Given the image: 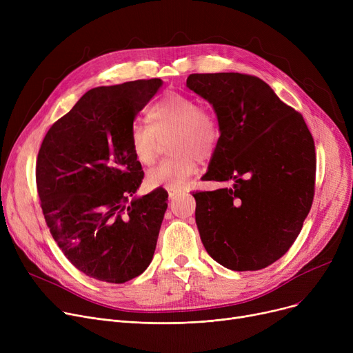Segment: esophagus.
Returning <instances> with one entry per match:
<instances>
[{
  "label": "esophagus",
  "mask_w": 353,
  "mask_h": 353,
  "mask_svg": "<svg viewBox=\"0 0 353 353\" xmlns=\"http://www.w3.org/2000/svg\"><path fill=\"white\" fill-rule=\"evenodd\" d=\"M167 193H169V197L170 199H174L177 196L181 194V190H177V189H167Z\"/></svg>",
  "instance_id": "1"
}]
</instances>
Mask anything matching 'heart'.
I'll list each match as a JSON object with an SVG mask.
<instances>
[{"label": "heart", "mask_w": 353, "mask_h": 353, "mask_svg": "<svg viewBox=\"0 0 353 353\" xmlns=\"http://www.w3.org/2000/svg\"><path fill=\"white\" fill-rule=\"evenodd\" d=\"M150 124L134 123L128 141L136 160L152 165L161 140L170 137L173 154L147 173L152 188L181 189L197 170V159H210L220 144L221 128L214 111L179 92H169L147 111Z\"/></svg>", "instance_id": "b5f03b06"}]
</instances>
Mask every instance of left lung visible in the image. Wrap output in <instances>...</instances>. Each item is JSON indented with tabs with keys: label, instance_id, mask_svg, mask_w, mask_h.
Here are the masks:
<instances>
[{
	"label": "left lung",
	"instance_id": "8db88e82",
	"mask_svg": "<svg viewBox=\"0 0 353 353\" xmlns=\"http://www.w3.org/2000/svg\"><path fill=\"white\" fill-rule=\"evenodd\" d=\"M186 85L213 105L221 128L203 179L232 183L193 194L203 246L230 270L265 269L290 249L312 208L313 137L302 114L259 77L190 74Z\"/></svg>",
	"mask_w": 353,
	"mask_h": 353
}]
</instances>
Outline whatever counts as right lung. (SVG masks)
<instances>
[{
  "label": "right lung",
  "mask_w": 353,
  "mask_h": 353,
  "mask_svg": "<svg viewBox=\"0 0 353 353\" xmlns=\"http://www.w3.org/2000/svg\"><path fill=\"white\" fill-rule=\"evenodd\" d=\"M161 84L150 79L91 88L40 147L35 180L46 223L72 266L92 279L124 283L153 259L167 192L127 205L144 176L128 133Z\"/></svg>",
  "instance_id": "1"
}]
</instances>
